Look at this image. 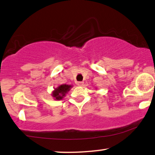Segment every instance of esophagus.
Masks as SVG:
<instances>
[{"label":"esophagus","mask_w":155,"mask_h":155,"mask_svg":"<svg viewBox=\"0 0 155 155\" xmlns=\"http://www.w3.org/2000/svg\"><path fill=\"white\" fill-rule=\"evenodd\" d=\"M77 84L78 85V86H82V85H84V82H83V81H78L77 83Z\"/></svg>","instance_id":"34e87169"}]
</instances>
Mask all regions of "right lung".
I'll return each mask as SVG.
<instances>
[{
  "mask_svg": "<svg viewBox=\"0 0 155 155\" xmlns=\"http://www.w3.org/2000/svg\"><path fill=\"white\" fill-rule=\"evenodd\" d=\"M71 85H61L57 88L55 89V91L53 92V97L56 100H61L63 98V97L65 95V94L70 90Z\"/></svg>",
  "mask_w": 155,
  "mask_h": 155,
  "instance_id": "obj_1",
  "label": "right lung"
}]
</instances>
